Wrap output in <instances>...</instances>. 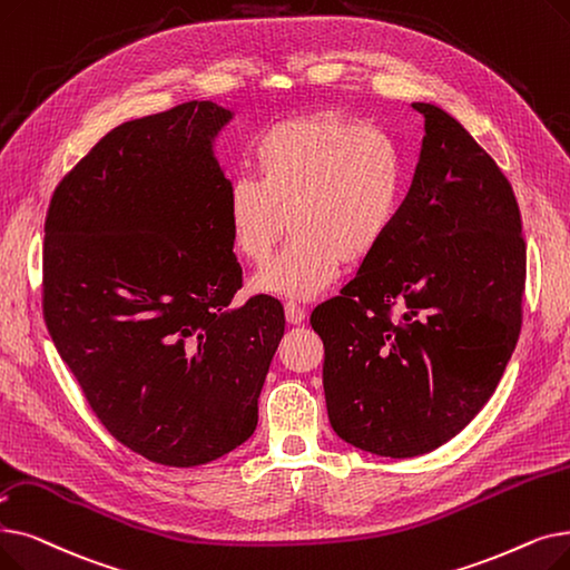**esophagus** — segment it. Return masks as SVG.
Instances as JSON below:
<instances>
[{
  "mask_svg": "<svg viewBox=\"0 0 570 570\" xmlns=\"http://www.w3.org/2000/svg\"><path fill=\"white\" fill-rule=\"evenodd\" d=\"M284 312H286V321H288V324H293V326H298V324H303V321H305V309L298 303L288 301L284 305Z\"/></svg>",
  "mask_w": 570,
  "mask_h": 570,
  "instance_id": "34e87169",
  "label": "esophagus"
}]
</instances>
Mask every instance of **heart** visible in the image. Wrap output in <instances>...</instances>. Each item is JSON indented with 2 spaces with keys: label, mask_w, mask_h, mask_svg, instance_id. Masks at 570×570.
Segmentation results:
<instances>
[{
  "label": "heart",
  "mask_w": 570,
  "mask_h": 570,
  "mask_svg": "<svg viewBox=\"0 0 570 570\" xmlns=\"http://www.w3.org/2000/svg\"><path fill=\"white\" fill-rule=\"evenodd\" d=\"M254 177L228 188L235 254L263 265L286 230L284 252L254 279L261 293L314 298L389 235L403 203L405 163L395 139L340 114L291 118L258 135Z\"/></svg>",
  "instance_id": "heart-1"
}]
</instances>
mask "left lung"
Instances as JSON below:
<instances>
[{"instance_id":"obj_1","label":"left lung","mask_w":570,"mask_h":570,"mask_svg":"<svg viewBox=\"0 0 570 570\" xmlns=\"http://www.w3.org/2000/svg\"><path fill=\"white\" fill-rule=\"evenodd\" d=\"M384 242L314 307L333 431L391 459L426 454L497 391L522 328L527 244L510 181L435 105ZM399 306L402 314L392 318Z\"/></svg>"}]
</instances>
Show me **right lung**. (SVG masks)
<instances>
[{
  "label": "right lung",
  "mask_w": 570,
  "mask_h": 570,
  "mask_svg": "<svg viewBox=\"0 0 570 570\" xmlns=\"http://www.w3.org/2000/svg\"><path fill=\"white\" fill-rule=\"evenodd\" d=\"M233 118L186 102L128 120L58 184L43 226V318L102 426L144 459L193 468L258 424L284 335L242 288L214 137Z\"/></svg>",
  "instance_id": "add662e5"
}]
</instances>
